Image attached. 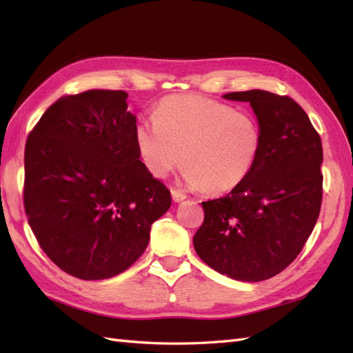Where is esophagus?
<instances>
[{
  "label": "esophagus",
  "instance_id": "obj_1",
  "mask_svg": "<svg viewBox=\"0 0 353 353\" xmlns=\"http://www.w3.org/2000/svg\"><path fill=\"white\" fill-rule=\"evenodd\" d=\"M171 196H172V200L177 201V203H179V201H182V200L186 199L185 194L182 191H179V190H171Z\"/></svg>",
  "mask_w": 353,
  "mask_h": 353
}]
</instances>
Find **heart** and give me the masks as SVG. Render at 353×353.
<instances>
[{
  "mask_svg": "<svg viewBox=\"0 0 353 353\" xmlns=\"http://www.w3.org/2000/svg\"><path fill=\"white\" fill-rule=\"evenodd\" d=\"M134 144L150 174L163 179L185 163L191 188L223 194L250 174L261 154L259 123L245 112L197 94L162 99L153 121L134 127Z\"/></svg>",
  "mask_w": 353,
  "mask_h": 353,
  "instance_id": "heart-1",
  "label": "heart"
}]
</instances>
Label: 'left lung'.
<instances>
[{
	"label": "left lung",
	"instance_id": "1",
	"mask_svg": "<svg viewBox=\"0 0 353 353\" xmlns=\"http://www.w3.org/2000/svg\"><path fill=\"white\" fill-rule=\"evenodd\" d=\"M224 99L249 101L262 132L261 154L228 196L201 201L194 249L215 272L259 282L279 274L302 252L323 199V147L306 112L288 95L261 89Z\"/></svg>",
	"mask_w": 353,
	"mask_h": 353
}]
</instances>
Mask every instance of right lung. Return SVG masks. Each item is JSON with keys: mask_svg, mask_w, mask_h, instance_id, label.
Here are the masks:
<instances>
[{"mask_svg": "<svg viewBox=\"0 0 353 353\" xmlns=\"http://www.w3.org/2000/svg\"><path fill=\"white\" fill-rule=\"evenodd\" d=\"M127 94L63 95L30 132L24 209L45 254L74 277L100 281L133 265L171 192L145 170Z\"/></svg>", "mask_w": 353, "mask_h": 353, "instance_id": "right-lung-1", "label": "right lung"}]
</instances>
